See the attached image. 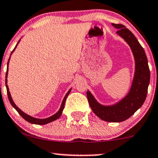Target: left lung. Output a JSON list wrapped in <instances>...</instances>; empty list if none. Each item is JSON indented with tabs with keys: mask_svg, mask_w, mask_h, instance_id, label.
I'll list each match as a JSON object with an SVG mask.
<instances>
[{
	"mask_svg": "<svg viewBox=\"0 0 158 158\" xmlns=\"http://www.w3.org/2000/svg\"><path fill=\"white\" fill-rule=\"evenodd\" d=\"M112 25L118 29V35L130 45L133 54L135 71L132 86L128 94L113 105L104 106L99 104L89 90L87 91V97L93 112L102 120L121 122L132 116L145 102L150 81V71L145 51L133 34L122 24Z\"/></svg>",
	"mask_w": 158,
	"mask_h": 158,
	"instance_id": "left-lung-1",
	"label": "left lung"
}]
</instances>
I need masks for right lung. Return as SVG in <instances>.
I'll use <instances>...</instances> for the list:
<instances>
[{"label":"right lung","mask_w":158,"mask_h":158,"mask_svg":"<svg viewBox=\"0 0 158 158\" xmlns=\"http://www.w3.org/2000/svg\"><path fill=\"white\" fill-rule=\"evenodd\" d=\"M20 40H19L18 42V43H17L16 46H15V48H14V50H13L12 51V53H11V55H12V54L13 53V51H14L15 50V48H16L17 45H18V44L19 43V42H20ZM10 55V56H11ZM9 60H10V57H9V60H8V62H7V70H6V90H7V95H8V98H9V102H10L11 104L12 105V107L15 108V110L18 111V113L20 114L21 116L23 118L25 119L26 121H27L28 122L31 123H34V124H39V125H43V124H46V123H48L50 122H52V121H54L55 120H56V119H58L59 118H60L61 116V115H62V111H63V109L64 107V104H65V101H66V98H67L68 96L69 95L70 92H71V89H70L69 90H68V92L66 94L65 96H64V98H63V100H62V104H61V107L60 108V110H59V111L57 112L56 113H55L54 115H53L51 117H48L47 118H43V119H40V118H34L32 116H30V115H27L26 113H23V112L21 110L19 109V108L17 107L16 104H15V102H13L12 98V96H11V94H10V92H9V87L8 85H7V75H8V66H9Z\"/></svg>","instance_id":"add662e5"}]
</instances>
